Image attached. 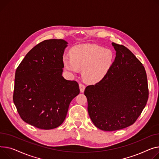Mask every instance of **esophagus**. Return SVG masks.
Returning <instances> with one entry per match:
<instances>
[{
	"label": "esophagus",
	"instance_id": "1",
	"mask_svg": "<svg viewBox=\"0 0 159 159\" xmlns=\"http://www.w3.org/2000/svg\"><path fill=\"white\" fill-rule=\"evenodd\" d=\"M79 88H80V91L81 93H83L84 91V89H85V86L83 84L80 83L79 84Z\"/></svg>",
	"mask_w": 159,
	"mask_h": 159
}]
</instances>
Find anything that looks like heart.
I'll return each instance as SVG.
<instances>
[{"mask_svg":"<svg viewBox=\"0 0 159 159\" xmlns=\"http://www.w3.org/2000/svg\"><path fill=\"white\" fill-rule=\"evenodd\" d=\"M71 57L65 56L62 62L65 68L75 73L82 70L84 80L97 83L102 80L111 69L114 54L111 50L94 44H83L73 47Z\"/></svg>","mask_w":159,"mask_h":159,"instance_id":"heart-1","label":"heart"}]
</instances>
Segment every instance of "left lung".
Listing matches in <instances>:
<instances>
[{
    "mask_svg": "<svg viewBox=\"0 0 159 159\" xmlns=\"http://www.w3.org/2000/svg\"><path fill=\"white\" fill-rule=\"evenodd\" d=\"M116 57L105 77L84 91L94 125L104 131L132 125L148 98L146 73L142 63L123 45L112 43Z\"/></svg>",
    "mask_w": 159,
    "mask_h": 159,
    "instance_id": "1",
    "label": "left lung"
}]
</instances>
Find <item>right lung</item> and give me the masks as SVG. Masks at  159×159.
Segmentation results:
<instances>
[{
  "label": "right lung",
  "instance_id": "right-lung-1",
  "mask_svg": "<svg viewBox=\"0 0 159 159\" xmlns=\"http://www.w3.org/2000/svg\"><path fill=\"white\" fill-rule=\"evenodd\" d=\"M68 42L47 39L32 48L15 73L13 102L25 122L40 129L58 127L71 100L79 94L78 83L62 77V56Z\"/></svg>",
  "mask_w": 159,
  "mask_h": 159
}]
</instances>
